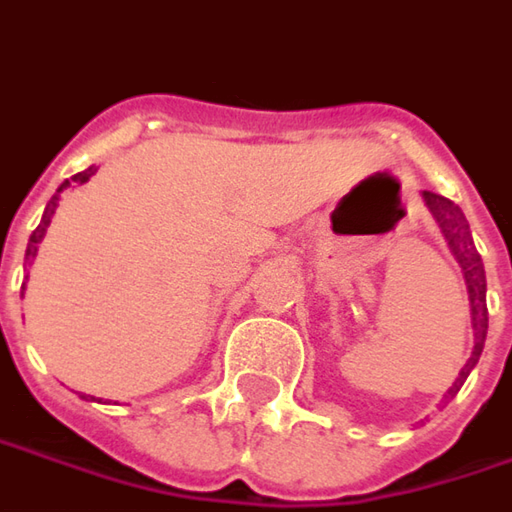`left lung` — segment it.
<instances>
[{"label": "left lung", "instance_id": "obj_1", "mask_svg": "<svg viewBox=\"0 0 512 512\" xmlns=\"http://www.w3.org/2000/svg\"><path fill=\"white\" fill-rule=\"evenodd\" d=\"M425 208L431 211V216L437 219L442 236L448 242V250L454 253V259L462 267V279H465V287H468V301H471V327H473V352L468 363L462 366V372L456 377V383L462 377H468L476 360L485 349V338H488V281H485V264H482V256L476 253V245H473L471 225L462 214V208L451 202L448 197H440L434 191H423ZM454 383V386H456ZM454 386L448 392H454Z\"/></svg>", "mask_w": 512, "mask_h": 512}]
</instances>
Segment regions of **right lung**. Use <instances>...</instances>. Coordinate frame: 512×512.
<instances>
[{
	"instance_id": "obj_1",
	"label": "right lung",
	"mask_w": 512,
	"mask_h": 512,
	"mask_svg": "<svg viewBox=\"0 0 512 512\" xmlns=\"http://www.w3.org/2000/svg\"><path fill=\"white\" fill-rule=\"evenodd\" d=\"M98 168L89 166L84 168V171H78V174H72L70 180H64V183L58 185V191L50 197V202H47V208H44V214H41V222L36 231L30 233V242H27V250H24V264H33V259H36V253H39V245L41 239H44V233H47V225H50V219H53V214H56L58 208V200H61V191H67L70 185H84L95 174ZM22 293H24V284H22Z\"/></svg>"
}]
</instances>
